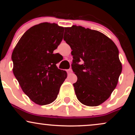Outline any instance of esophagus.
<instances>
[{
    "label": "esophagus",
    "instance_id": "34e87169",
    "mask_svg": "<svg viewBox=\"0 0 135 135\" xmlns=\"http://www.w3.org/2000/svg\"><path fill=\"white\" fill-rule=\"evenodd\" d=\"M72 72H73V71H72V69H68V73H71Z\"/></svg>",
    "mask_w": 135,
    "mask_h": 135
}]
</instances>
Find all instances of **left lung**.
I'll return each instance as SVG.
<instances>
[{
  "instance_id": "obj_1",
  "label": "left lung",
  "mask_w": 135,
  "mask_h": 135,
  "mask_svg": "<svg viewBox=\"0 0 135 135\" xmlns=\"http://www.w3.org/2000/svg\"><path fill=\"white\" fill-rule=\"evenodd\" d=\"M64 29V40L73 50L72 69L77 77L73 85L77 99L86 106H99L117 85L122 69L119 50L98 31L75 25Z\"/></svg>"
}]
</instances>
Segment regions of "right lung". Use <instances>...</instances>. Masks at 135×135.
<instances>
[{
  "mask_svg": "<svg viewBox=\"0 0 135 135\" xmlns=\"http://www.w3.org/2000/svg\"><path fill=\"white\" fill-rule=\"evenodd\" d=\"M64 30L55 23L35 25L26 31L13 51L14 75L24 93L38 105L53 102L67 77L65 71L57 68L53 53Z\"/></svg>",
  "mask_w": 135,
  "mask_h": 135,
  "instance_id": "right-lung-1",
  "label": "right lung"
}]
</instances>
